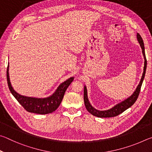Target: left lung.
<instances>
[{"instance_id":"left-lung-1","label":"left lung","mask_w":152,"mask_h":152,"mask_svg":"<svg viewBox=\"0 0 152 152\" xmlns=\"http://www.w3.org/2000/svg\"><path fill=\"white\" fill-rule=\"evenodd\" d=\"M137 39L139 42V43L140 44V46L141 49H142V53L144 58V68H143V72L141 76V80L140 82V84H138L137 88H136L135 91L132 94V96H130L127 99L124 100V101L121 102L120 103H118L116 105H115L114 107H112L111 109H108L106 110H97L92 106L90 103L88 99V95H87V89L86 87L84 86V104H85V107L88 111L92 114L94 116H96L98 117L101 118H106V117H116L117 115H119L121 113L124 112L125 110H127L129 108L131 107L132 105L135 103V101H137L139 94H140V90L141 85H142L144 77H145L146 68H147V60H146L145 57V48H144L143 44V41L141 38V35L137 33Z\"/></svg>"}]
</instances>
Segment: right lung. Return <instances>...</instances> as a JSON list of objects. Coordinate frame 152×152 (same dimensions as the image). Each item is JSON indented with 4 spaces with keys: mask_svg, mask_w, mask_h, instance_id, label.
<instances>
[{
    "mask_svg": "<svg viewBox=\"0 0 152 152\" xmlns=\"http://www.w3.org/2000/svg\"><path fill=\"white\" fill-rule=\"evenodd\" d=\"M9 66L8 65L7 70V79L10 91L27 111L36 114L45 115L55 111L60 106L66 89L70 86L74 78V77H70V78L60 84L54 93L48 97L35 98L26 96L17 93L12 88L9 78Z\"/></svg>",
    "mask_w": 152,
    "mask_h": 152,
    "instance_id": "right-lung-1",
    "label": "right lung"
}]
</instances>
